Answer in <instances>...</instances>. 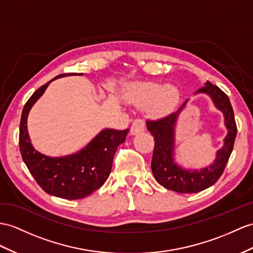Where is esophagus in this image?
Masks as SVG:
<instances>
[{
	"instance_id": "obj_1",
	"label": "esophagus",
	"mask_w": 253,
	"mask_h": 253,
	"mask_svg": "<svg viewBox=\"0 0 253 253\" xmlns=\"http://www.w3.org/2000/svg\"><path fill=\"white\" fill-rule=\"evenodd\" d=\"M144 131H145V122L140 119L134 120V122L132 123V126H131V134L136 135V134H139Z\"/></svg>"
}]
</instances>
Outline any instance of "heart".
<instances>
[{"label":"heart","mask_w":253,"mask_h":253,"mask_svg":"<svg viewBox=\"0 0 253 253\" xmlns=\"http://www.w3.org/2000/svg\"><path fill=\"white\" fill-rule=\"evenodd\" d=\"M180 91L174 84L141 83L133 85L128 101L139 108H149L156 116L173 113L180 102Z\"/></svg>","instance_id":"b5f03b06"}]
</instances>
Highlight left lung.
I'll use <instances>...</instances> for the list:
<instances>
[{
    "label": "left lung",
    "instance_id": "8db88e82",
    "mask_svg": "<svg viewBox=\"0 0 253 253\" xmlns=\"http://www.w3.org/2000/svg\"><path fill=\"white\" fill-rule=\"evenodd\" d=\"M199 93L207 94L211 98L215 108L223 114L224 126L227 130L223 146L217 151L212 164L201 169H183L175 161V127L178 117L187 106L189 100L176 113L159 120H148L146 123L148 131L155 136V150L151 162L153 176L161 186L178 193H198L217 182L229 161L237 134L233 108L224 92L217 85L206 82L204 87L195 92V94Z\"/></svg>",
    "mask_w": 253,
    "mask_h": 253
}]
</instances>
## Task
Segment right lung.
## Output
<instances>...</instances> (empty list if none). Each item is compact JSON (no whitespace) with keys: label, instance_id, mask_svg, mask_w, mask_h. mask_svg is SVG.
Returning <instances> with one entry per match:
<instances>
[{"label":"right lung","instance_id":"right-lung-1","mask_svg":"<svg viewBox=\"0 0 253 253\" xmlns=\"http://www.w3.org/2000/svg\"><path fill=\"white\" fill-rule=\"evenodd\" d=\"M62 74L42 85L23 107L19 128V147L23 162L30 173L46 193L66 200L85 198L101 188L113 168L117 148L126 140L128 128L117 131L104 128L82 150L64 157H49L33 147L28 133V116L36 101L44 94L51 82L64 76Z\"/></svg>","mask_w":253,"mask_h":253}]
</instances>
